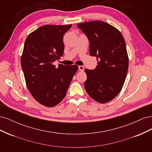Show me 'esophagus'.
<instances>
[{"instance_id":"34e87169","label":"esophagus","mask_w":152,"mask_h":152,"mask_svg":"<svg viewBox=\"0 0 152 152\" xmlns=\"http://www.w3.org/2000/svg\"><path fill=\"white\" fill-rule=\"evenodd\" d=\"M84 67L83 66H79V70H80L81 72L84 71Z\"/></svg>"}]
</instances>
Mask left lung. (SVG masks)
Returning <instances> with one entry per match:
<instances>
[{
    "label": "left lung",
    "mask_w": 152,
    "mask_h": 152,
    "mask_svg": "<svg viewBox=\"0 0 152 152\" xmlns=\"http://www.w3.org/2000/svg\"><path fill=\"white\" fill-rule=\"evenodd\" d=\"M77 26L89 40L90 55L98 61L93 70H85V89L96 102H108L120 93L126 78L129 59L125 40L117 28L103 21L85 22Z\"/></svg>",
    "instance_id": "left-lung-1"
}]
</instances>
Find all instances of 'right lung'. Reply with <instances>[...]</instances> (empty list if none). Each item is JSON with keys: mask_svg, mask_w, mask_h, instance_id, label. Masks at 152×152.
Listing matches in <instances>:
<instances>
[{"mask_svg": "<svg viewBox=\"0 0 152 152\" xmlns=\"http://www.w3.org/2000/svg\"><path fill=\"white\" fill-rule=\"evenodd\" d=\"M69 25H45L26 39L21 65L27 87L33 97L45 107L56 106L65 98L78 66L54 62L64 53L63 35Z\"/></svg>", "mask_w": 152, "mask_h": 152, "instance_id": "obj_1", "label": "right lung"}]
</instances>
